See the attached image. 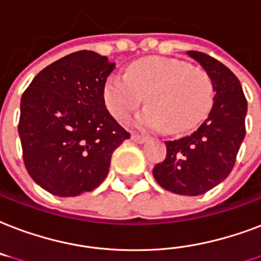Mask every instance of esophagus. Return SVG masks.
<instances>
[{"label":"esophagus","instance_id":"esophagus-1","mask_svg":"<svg viewBox=\"0 0 261 261\" xmlns=\"http://www.w3.org/2000/svg\"><path fill=\"white\" fill-rule=\"evenodd\" d=\"M130 139H132L135 143H139V144H143V143H145V141H147V137L141 136V135H136V133H132Z\"/></svg>","mask_w":261,"mask_h":261}]
</instances>
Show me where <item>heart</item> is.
<instances>
[{
	"label": "heart",
	"mask_w": 261,
	"mask_h": 261,
	"mask_svg": "<svg viewBox=\"0 0 261 261\" xmlns=\"http://www.w3.org/2000/svg\"><path fill=\"white\" fill-rule=\"evenodd\" d=\"M149 105L133 124L141 129L182 132L203 120L214 100L211 79L204 70L175 58L145 57L112 74L103 86V100L116 120H124L143 102Z\"/></svg>",
	"instance_id": "obj_1"
}]
</instances>
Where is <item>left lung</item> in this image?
Instances as JSON below:
<instances>
[{"label": "left lung", "mask_w": 261, "mask_h": 261, "mask_svg": "<svg viewBox=\"0 0 261 261\" xmlns=\"http://www.w3.org/2000/svg\"><path fill=\"white\" fill-rule=\"evenodd\" d=\"M211 79L214 105L207 120L189 136L166 141V159L153 167L156 182L166 191L199 196L211 191L233 170L245 137L248 103L231 70L200 51H187Z\"/></svg>", "instance_id": "1"}]
</instances>
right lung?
Masks as SVG:
<instances>
[{
	"instance_id": "obj_1",
	"label": "right lung",
	"mask_w": 261,
	"mask_h": 261,
	"mask_svg": "<svg viewBox=\"0 0 261 261\" xmlns=\"http://www.w3.org/2000/svg\"><path fill=\"white\" fill-rule=\"evenodd\" d=\"M114 68L108 57L82 50L46 66L24 91L19 121L24 165L51 195L94 191L109 174L114 149L130 136L103 100Z\"/></svg>"
}]
</instances>
